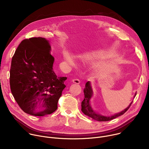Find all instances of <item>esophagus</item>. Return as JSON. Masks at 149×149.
Returning <instances> with one entry per match:
<instances>
[{"label":"esophagus","mask_w":149,"mask_h":149,"mask_svg":"<svg viewBox=\"0 0 149 149\" xmlns=\"http://www.w3.org/2000/svg\"><path fill=\"white\" fill-rule=\"evenodd\" d=\"M72 82L75 84H79L80 83V80L78 78H76V79H72Z\"/></svg>","instance_id":"esophagus-1"}]
</instances>
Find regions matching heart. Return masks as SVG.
Wrapping results in <instances>:
<instances>
[{
    "mask_svg": "<svg viewBox=\"0 0 149 149\" xmlns=\"http://www.w3.org/2000/svg\"><path fill=\"white\" fill-rule=\"evenodd\" d=\"M67 60L70 62H71V63H72V62H73V61H72V57H71L70 56H67Z\"/></svg>",
    "mask_w": 149,
    "mask_h": 149,
    "instance_id": "heart-1",
    "label": "heart"
}]
</instances>
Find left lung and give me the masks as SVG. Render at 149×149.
I'll list each match as a JSON object with an SVG mask.
<instances>
[{
  "label": "left lung",
  "mask_w": 149,
  "mask_h": 149,
  "mask_svg": "<svg viewBox=\"0 0 149 149\" xmlns=\"http://www.w3.org/2000/svg\"><path fill=\"white\" fill-rule=\"evenodd\" d=\"M84 100L81 102V110L83 112L84 114H86V116H89L90 117L92 118L93 119L98 121H110L112 120L123 114H124L127 110H129L130 107L131 106L133 101L131 102V104L129 105V106L127 108H126L123 111L116 114L113 116H101V114H99L97 113H95L91 107L90 104V100L93 95V91L90 86V83L89 81L86 82V86H85V88L84 89ZM136 94H135L134 97L136 95Z\"/></svg>",
  "instance_id": "obj_1"
}]
</instances>
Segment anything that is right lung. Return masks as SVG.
Wrapping results in <instances>:
<instances>
[{
	"instance_id": "1",
	"label": "right lung",
	"mask_w": 149,
	"mask_h": 149,
	"mask_svg": "<svg viewBox=\"0 0 149 149\" xmlns=\"http://www.w3.org/2000/svg\"><path fill=\"white\" fill-rule=\"evenodd\" d=\"M49 42L41 37L25 39L17 48L11 62L10 87L20 108L34 116L53 113L67 77L53 71L54 58Z\"/></svg>"
}]
</instances>
